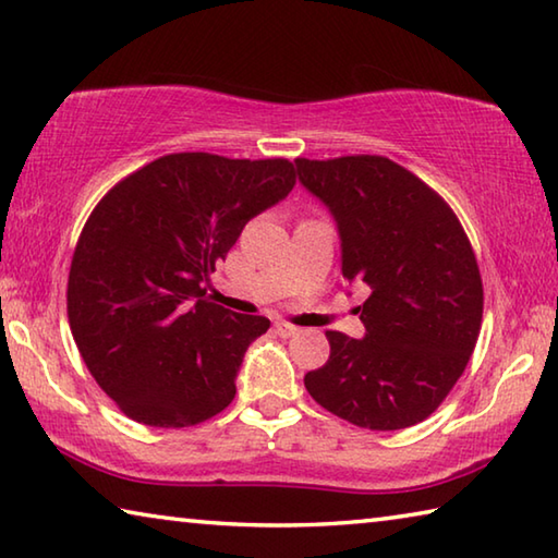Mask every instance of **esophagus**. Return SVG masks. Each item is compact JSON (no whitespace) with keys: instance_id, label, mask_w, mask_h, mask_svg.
Masks as SVG:
<instances>
[{"instance_id":"esophagus-1","label":"esophagus","mask_w":558,"mask_h":558,"mask_svg":"<svg viewBox=\"0 0 558 558\" xmlns=\"http://www.w3.org/2000/svg\"><path fill=\"white\" fill-rule=\"evenodd\" d=\"M272 327H276V333H278V337H282V339L295 337V333L300 331L295 324H290V322H276V324H272Z\"/></svg>"}]
</instances>
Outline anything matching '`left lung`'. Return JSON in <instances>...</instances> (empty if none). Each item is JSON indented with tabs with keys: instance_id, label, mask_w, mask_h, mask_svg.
Listing matches in <instances>:
<instances>
[{
	"instance_id": "left-lung-1",
	"label": "left lung",
	"mask_w": 558,
	"mask_h": 558,
	"mask_svg": "<svg viewBox=\"0 0 558 558\" xmlns=\"http://www.w3.org/2000/svg\"><path fill=\"white\" fill-rule=\"evenodd\" d=\"M295 163L337 219L343 278L371 288L366 337L327 331L329 361L305 388L356 427H412L447 400L478 341L483 280L471 241L447 199L390 158Z\"/></svg>"
}]
</instances>
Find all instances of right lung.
Masks as SVG:
<instances>
[{
    "label": "right lung",
    "instance_id": "obj_1",
    "mask_svg": "<svg viewBox=\"0 0 558 558\" xmlns=\"http://www.w3.org/2000/svg\"><path fill=\"white\" fill-rule=\"evenodd\" d=\"M295 180L288 158L168 154L97 202L70 260L68 322L126 417L182 429L234 400L248 343L270 322L205 300L202 278Z\"/></svg>",
    "mask_w": 558,
    "mask_h": 558
}]
</instances>
